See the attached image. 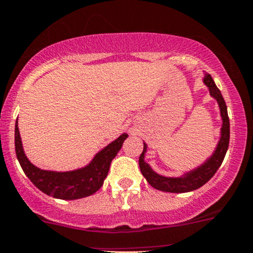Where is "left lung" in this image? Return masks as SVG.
I'll use <instances>...</instances> for the list:
<instances>
[{
  "instance_id": "8db88e82",
  "label": "left lung",
  "mask_w": 253,
  "mask_h": 253,
  "mask_svg": "<svg viewBox=\"0 0 253 253\" xmlns=\"http://www.w3.org/2000/svg\"><path fill=\"white\" fill-rule=\"evenodd\" d=\"M202 81L208 88L209 94L216 100L218 105L220 117L221 121H222V126H221L220 129V138H218L214 152L202 164H200L197 167L190 169V171L183 172L178 177H167V175L159 174L158 172H155L152 169V166L148 163H146L144 158H146L148 146H147L146 142H143V152H142L140 160H138L141 173L153 188L160 190V191L172 192V194H183V192H190L197 190L201 186H203L216 173L218 167L221 166L223 159H225L229 144V119L228 113H227L226 103L223 100V96L221 94L220 89L217 88L209 74H204Z\"/></svg>"
}]
</instances>
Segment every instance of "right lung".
I'll use <instances>...</instances> for the list:
<instances>
[{"label": "right lung", "instance_id": "add662e5", "mask_svg": "<svg viewBox=\"0 0 253 253\" xmlns=\"http://www.w3.org/2000/svg\"><path fill=\"white\" fill-rule=\"evenodd\" d=\"M126 138L127 134L123 132L118 138L99 150L86 166L73 171H50L37 167L26 157L18 119L15 123V152L22 171L42 192L58 200H79L95 194L103 186L111 161Z\"/></svg>", "mask_w": 253, "mask_h": 253}]
</instances>
